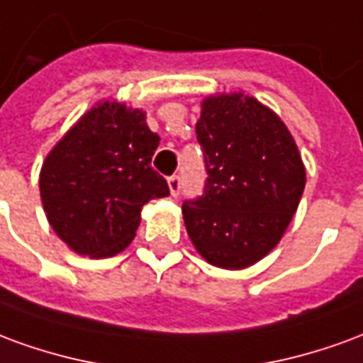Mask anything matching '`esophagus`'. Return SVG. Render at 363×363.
Segmentation results:
<instances>
[{
    "label": "esophagus",
    "mask_w": 363,
    "mask_h": 363,
    "mask_svg": "<svg viewBox=\"0 0 363 363\" xmlns=\"http://www.w3.org/2000/svg\"><path fill=\"white\" fill-rule=\"evenodd\" d=\"M167 182H169V190H171V196H179V192H181V177L179 174H173V177H169L167 179Z\"/></svg>",
    "instance_id": "obj_1"
}]
</instances>
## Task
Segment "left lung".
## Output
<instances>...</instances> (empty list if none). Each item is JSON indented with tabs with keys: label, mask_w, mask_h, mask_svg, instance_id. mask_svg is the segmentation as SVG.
Returning <instances> with one entry per match:
<instances>
[{
	"label": "left lung",
	"mask_w": 363,
	"mask_h": 363,
	"mask_svg": "<svg viewBox=\"0 0 363 363\" xmlns=\"http://www.w3.org/2000/svg\"><path fill=\"white\" fill-rule=\"evenodd\" d=\"M208 179L184 200L190 241L210 264L239 270L272 251L305 189L294 138L270 108L243 93L208 96L196 122Z\"/></svg>",
	"instance_id": "8db88e82"
}]
</instances>
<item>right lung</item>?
Segmentation results:
<instances>
[{
  "mask_svg": "<svg viewBox=\"0 0 363 363\" xmlns=\"http://www.w3.org/2000/svg\"><path fill=\"white\" fill-rule=\"evenodd\" d=\"M159 135L145 112L104 101L48 153L40 196L52 229L75 252L104 259L134 239L142 208L169 194L151 169Z\"/></svg>",
  "mask_w": 363,
  "mask_h": 363,
  "instance_id": "add662e5",
  "label": "right lung"
}]
</instances>
